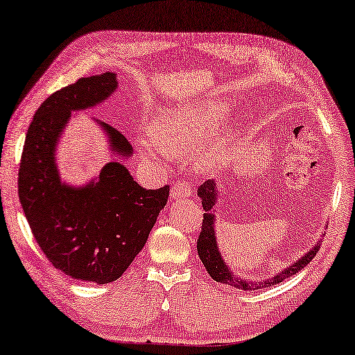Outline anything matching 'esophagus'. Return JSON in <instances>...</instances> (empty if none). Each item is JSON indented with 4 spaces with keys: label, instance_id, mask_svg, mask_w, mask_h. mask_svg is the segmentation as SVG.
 Listing matches in <instances>:
<instances>
[{
    "label": "esophagus",
    "instance_id": "1",
    "mask_svg": "<svg viewBox=\"0 0 355 355\" xmlns=\"http://www.w3.org/2000/svg\"><path fill=\"white\" fill-rule=\"evenodd\" d=\"M191 193H193V190H191L189 182L179 181L173 184V189H171L173 198H179V196H190Z\"/></svg>",
    "mask_w": 355,
    "mask_h": 355
}]
</instances>
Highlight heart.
<instances>
[{
    "instance_id": "obj_1",
    "label": "heart",
    "mask_w": 355,
    "mask_h": 355,
    "mask_svg": "<svg viewBox=\"0 0 355 355\" xmlns=\"http://www.w3.org/2000/svg\"><path fill=\"white\" fill-rule=\"evenodd\" d=\"M226 112L220 101L189 103L166 112L150 127V137L139 141L144 155L153 159L162 148L171 155H181L206 143ZM217 149L212 148L201 157L198 164L206 165L217 159Z\"/></svg>"
}]
</instances>
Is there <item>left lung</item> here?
Instances as JSON below:
<instances>
[{
    "instance_id": "left-lung-1",
    "label": "left lung",
    "mask_w": 355,
    "mask_h": 355,
    "mask_svg": "<svg viewBox=\"0 0 355 355\" xmlns=\"http://www.w3.org/2000/svg\"><path fill=\"white\" fill-rule=\"evenodd\" d=\"M217 184L212 179H209L205 184L200 185L198 189V196L201 198L202 209H205V216H202V226L201 232L198 236V242H196V250H198V257L205 264L207 274L211 275L214 280L223 284H228L236 289H243V291H253V289H261L266 286H274L277 283H282L284 278L291 277L297 274L300 269L310 263V261L315 258V254L319 250V243H316L315 248H311L309 253L305 254L304 258L295 261L286 269L282 270L280 274H275L270 280H263V282H247L242 280V278H237L232 275V272L226 267L222 254L218 252V245L216 241V230H214V222H216V217L211 212V209L216 206L217 201Z\"/></svg>"
}]
</instances>
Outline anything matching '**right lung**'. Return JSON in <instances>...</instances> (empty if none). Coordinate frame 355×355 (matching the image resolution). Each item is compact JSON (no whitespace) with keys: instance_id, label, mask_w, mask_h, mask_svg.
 I'll use <instances>...</instances> for the list:
<instances>
[{"instance_id":"add662e5","label":"right lung","mask_w":355,"mask_h":355,"mask_svg":"<svg viewBox=\"0 0 355 355\" xmlns=\"http://www.w3.org/2000/svg\"><path fill=\"white\" fill-rule=\"evenodd\" d=\"M116 88V73L105 72L45 98L26 132L19 170V198L40 250L62 274L98 284L124 274L170 196L168 185L143 189L118 160L83 187L61 182L55 149L71 113L97 105ZM101 127L113 154H132L123 133L105 123Z\"/></svg>"}]
</instances>
